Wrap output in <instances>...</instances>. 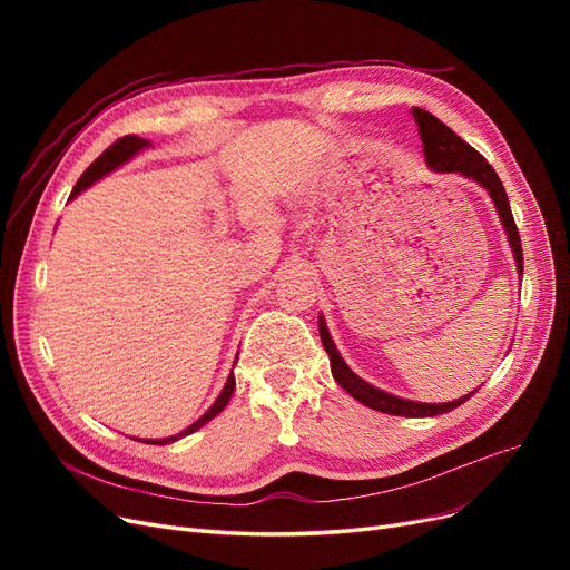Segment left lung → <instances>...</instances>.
I'll return each mask as SVG.
<instances>
[{
	"label": "left lung",
	"mask_w": 570,
	"mask_h": 570,
	"mask_svg": "<svg viewBox=\"0 0 570 570\" xmlns=\"http://www.w3.org/2000/svg\"><path fill=\"white\" fill-rule=\"evenodd\" d=\"M411 111H413V120H416V126H419L428 166L438 170V174H461L488 189L494 206H497V214H499V218H502V226L509 235V245L515 256V268H519V275H523V249H521L519 228H515L507 189H504L502 180H499V176L494 174V168L485 161V157H482L480 151H475L469 142L461 140V137L450 126H444L440 118H435L433 114L425 109H419V107H413ZM318 333H321V342H323L327 356H331V371H333V377L337 381V385L347 390L356 402H361L368 409L390 413V416L428 419V416H440V413L452 411V409L461 406L463 402H469L473 396V392H471L454 402L423 404V402H409V400H402V396L387 394L383 390L368 385L366 381H361V377L347 364H344V358L340 356L331 333H327L323 316H318Z\"/></svg>",
	"instance_id": "obj_1"
}]
</instances>
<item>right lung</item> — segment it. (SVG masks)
Wrapping results in <instances>:
<instances>
[{"mask_svg":"<svg viewBox=\"0 0 570 570\" xmlns=\"http://www.w3.org/2000/svg\"><path fill=\"white\" fill-rule=\"evenodd\" d=\"M145 147H149V140H142V137H137V135H126V137H120V140H116L109 149L101 151L99 157L88 166V170H85V174L80 176V180L76 183L73 193H71V197H68V199H73L76 195H80V193H82L85 187H90L95 180H99V178H105L107 174H111L114 168H118L120 164H126L128 159H132L135 154L140 151V149H145ZM233 390H235V375L230 373V375H228V383H226V387H223V392L218 394V400L212 404V409L206 411L199 421H195L193 425L185 428L180 435L166 438V440H147V442H149V444H170V442H176V440H180V438H185V435H189V433H195V430H199L202 425L209 423L214 416H218V413L228 406L230 396H233Z\"/></svg>","mask_w":570,"mask_h":570,"instance_id":"obj_1","label":"right lung"}]
</instances>
